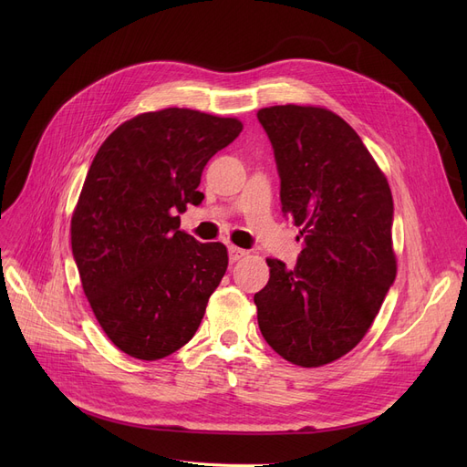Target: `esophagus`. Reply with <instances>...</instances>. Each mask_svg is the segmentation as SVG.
I'll list each match as a JSON object with an SVG mask.
<instances>
[{"mask_svg":"<svg viewBox=\"0 0 467 467\" xmlns=\"http://www.w3.org/2000/svg\"><path fill=\"white\" fill-rule=\"evenodd\" d=\"M248 252L246 250H242V248H236V246H229V259H231V263H236V261H240L244 255H246Z\"/></svg>","mask_w":467,"mask_h":467,"instance_id":"esophagus-1","label":"esophagus"}]
</instances>
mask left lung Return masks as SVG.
Segmentation results:
<instances>
[{
	"label": "left lung",
	"instance_id": "8db88e82",
	"mask_svg": "<svg viewBox=\"0 0 467 467\" xmlns=\"http://www.w3.org/2000/svg\"><path fill=\"white\" fill-rule=\"evenodd\" d=\"M273 143L284 215L303 227L296 268L278 259L255 293L259 329L276 354L320 367L348 354L396 280L394 201L361 138L329 109L273 106L257 111Z\"/></svg>",
	"mask_w": 467,
	"mask_h": 467
}]
</instances>
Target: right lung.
<instances>
[{
  "mask_svg": "<svg viewBox=\"0 0 467 467\" xmlns=\"http://www.w3.org/2000/svg\"><path fill=\"white\" fill-rule=\"evenodd\" d=\"M242 132L185 108L141 113L98 150L71 217V252L98 324L138 359L180 350L199 329L229 257L180 231L206 162Z\"/></svg>",
  "mask_w": 467,
  "mask_h": 467,
  "instance_id": "add662e5",
  "label": "right lung"
}]
</instances>
